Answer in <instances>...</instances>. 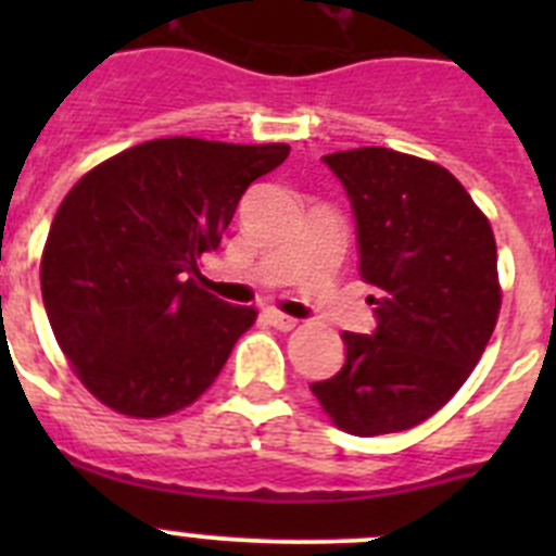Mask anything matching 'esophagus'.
I'll return each instance as SVG.
<instances>
[{
    "instance_id": "obj_1",
    "label": "esophagus",
    "mask_w": 556,
    "mask_h": 556,
    "mask_svg": "<svg viewBox=\"0 0 556 556\" xmlns=\"http://www.w3.org/2000/svg\"><path fill=\"white\" fill-rule=\"evenodd\" d=\"M264 320H267L273 328H278V331H292V328L298 326V320H294V317L275 312V308H267V312H264Z\"/></svg>"
}]
</instances>
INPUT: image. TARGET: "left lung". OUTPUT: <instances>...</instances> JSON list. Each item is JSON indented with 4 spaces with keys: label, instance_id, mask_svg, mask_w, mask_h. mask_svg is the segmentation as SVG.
Segmentation results:
<instances>
[{
    "label": "left lung",
    "instance_id": "left-lung-1",
    "mask_svg": "<svg viewBox=\"0 0 556 556\" xmlns=\"http://www.w3.org/2000/svg\"><path fill=\"white\" fill-rule=\"evenodd\" d=\"M323 161L351 200L376 328L342 333L345 365L312 392L348 434L406 431L448 404L493 337V228L440 164L387 147Z\"/></svg>",
    "mask_w": 556,
    "mask_h": 556
}]
</instances>
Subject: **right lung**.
Masks as SVG:
<instances>
[{
    "label": "right lung",
    "instance_id": "right-lung-1",
    "mask_svg": "<svg viewBox=\"0 0 556 556\" xmlns=\"http://www.w3.org/2000/svg\"><path fill=\"white\" fill-rule=\"evenodd\" d=\"M287 155V144L175 136L113 155L68 191L43 248V308L102 404L164 417L214 384L255 308L200 289L198 262Z\"/></svg>",
    "mask_w": 556,
    "mask_h": 556
}]
</instances>
